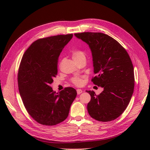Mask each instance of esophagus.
<instances>
[{
  "label": "esophagus",
  "mask_w": 150,
  "mask_h": 150,
  "mask_svg": "<svg viewBox=\"0 0 150 150\" xmlns=\"http://www.w3.org/2000/svg\"><path fill=\"white\" fill-rule=\"evenodd\" d=\"M76 92H77V94H78V95H80V93H81L83 92V91H82L81 89H76Z\"/></svg>",
  "instance_id": "1"
}]
</instances>
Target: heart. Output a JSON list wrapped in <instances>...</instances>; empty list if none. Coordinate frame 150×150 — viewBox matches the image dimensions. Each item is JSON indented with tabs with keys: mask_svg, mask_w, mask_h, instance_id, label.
<instances>
[{
	"mask_svg": "<svg viewBox=\"0 0 150 150\" xmlns=\"http://www.w3.org/2000/svg\"><path fill=\"white\" fill-rule=\"evenodd\" d=\"M73 59L76 61L78 62L81 60H86V54L84 52L81 50H75L72 53ZM72 82L77 86H80L83 84L82 78L79 76H75L72 78Z\"/></svg>",
	"mask_w": 150,
	"mask_h": 150,
	"instance_id": "obj_1",
	"label": "heart"
}]
</instances>
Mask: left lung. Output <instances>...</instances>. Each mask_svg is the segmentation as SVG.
<instances>
[{"mask_svg": "<svg viewBox=\"0 0 150 150\" xmlns=\"http://www.w3.org/2000/svg\"><path fill=\"white\" fill-rule=\"evenodd\" d=\"M75 36L88 44L92 52L93 72L92 81L103 88L91 97L88 104L89 114L100 122H109L119 117L127 108L134 88L132 61L123 47L112 37L102 33L84 32Z\"/></svg>", "mask_w": 150, "mask_h": 150, "instance_id": "8db88e82", "label": "left lung"}]
</instances>
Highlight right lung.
I'll return each mask as SVG.
<instances>
[{
  "label": "right lung",
  "mask_w": 150,
  "mask_h": 150,
  "mask_svg": "<svg viewBox=\"0 0 150 150\" xmlns=\"http://www.w3.org/2000/svg\"><path fill=\"white\" fill-rule=\"evenodd\" d=\"M72 37L69 34L38 39L21 59L18 75L20 96L28 113L41 125L53 126L66 120L76 98L73 88L57 93L50 86L58 73L59 54Z\"/></svg>",
  "instance_id": "1"
}]
</instances>
